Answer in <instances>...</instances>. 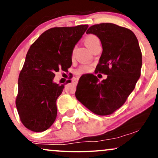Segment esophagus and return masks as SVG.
<instances>
[{
    "label": "esophagus",
    "mask_w": 158,
    "mask_h": 158,
    "mask_svg": "<svg viewBox=\"0 0 158 158\" xmlns=\"http://www.w3.org/2000/svg\"><path fill=\"white\" fill-rule=\"evenodd\" d=\"M72 82L74 84V85H77L78 82V78H73L72 79Z\"/></svg>",
    "instance_id": "1"
}]
</instances>
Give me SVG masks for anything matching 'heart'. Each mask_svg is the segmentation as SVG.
<instances>
[{
	"mask_svg": "<svg viewBox=\"0 0 158 158\" xmlns=\"http://www.w3.org/2000/svg\"><path fill=\"white\" fill-rule=\"evenodd\" d=\"M85 43L87 45L88 48L90 50L94 47L96 44L100 43V40L99 39L94 35H88L87 37H85ZM92 70V66L90 65H85V66H81L77 69V73L78 74H81L83 73L89 72V71Z\"/></svg>",
	"mask_w": 158,
	"mask_h": 158,
	"instance_id": "heart-1",
	"label": "heart"
}]
</instances>
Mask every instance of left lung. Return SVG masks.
<instances>
[{"label": "left lung", "instance_id": "left-lung-1", "mask_svg": "<svg viewBox=\"0 0 158 158\" xmlns=\"http://www.w3.org/2000/svg\"><path fill=\"white\" fill-rule=\"evenodd\" d=\"M87 34L100 40L102 52L95 73L108 77L100 81L92 73L82 76L75 95L92 113L108 115L121 108L135 88L141 75L142 52L136 35L125 27L102 23L90 27Z\"/></svg>", "mask_w": 158, "mask_h": 158}]
</instances>
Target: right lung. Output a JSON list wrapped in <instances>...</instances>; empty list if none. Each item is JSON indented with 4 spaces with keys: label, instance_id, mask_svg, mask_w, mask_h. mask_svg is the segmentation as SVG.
I'll list each match as a JSON object with an SVG mask.
<instances>
[{
    "label": "right lung",
    "instance_id": "obj_1",
    "mask_svg": "<svg viewBox=\"0 0 158 158\" xmlns=\"http://www.w3.org/2000/svg\"><path fill=\"white\" fill-rule=\"evenodd\" d=\"M87 28V24L54 27L31 45L19 77L16 100L21 121L28 129L42 132L54 123L56 100L68 83H55V73L71 66L73 48Z\"/></svg>",
    "mask_w": 158,
    "mask_h": 158
}]
</instances>
